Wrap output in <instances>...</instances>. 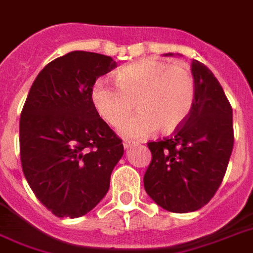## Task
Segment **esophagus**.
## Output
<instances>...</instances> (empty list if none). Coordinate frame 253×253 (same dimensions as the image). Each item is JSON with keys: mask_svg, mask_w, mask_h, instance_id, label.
Returning a JSON list of instances; mask_svg holds the SVG:
<instances>
[{"mask_svg": "<svg viewBox=\"0 0 253 253\" xmlns=\"http://www.w3.org/2000/svg\"><path fill=\"white\" fill-rule=\"evenodd\" d=\"M135 144H138V143H136V142H131V140H125V142H123L125 148H130L132 147V146H135Z\"/></svg>", "mask_w": 253, "mask_h": 253, "instance_id": "34e87169", "label": "esophagus"}]
</instances>
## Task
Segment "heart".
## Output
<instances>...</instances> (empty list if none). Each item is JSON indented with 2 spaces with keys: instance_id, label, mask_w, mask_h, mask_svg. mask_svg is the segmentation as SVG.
<instances>
[{
  "instance_id": "b5f03b06",
  "label": "heart",
  "mask_w": 253,
  "mask_h": 253,
  "mask_svg": "<svg viewBox=\"0 0 253 253\" xmlns=\"http://www.w3.org/2000/svg\"><path fill=\"white\" fill-rule=\"evenodd\" d=\"M115 84L96 81L91 90L92 103L113 127L122 126L136 105L140 113L122 127L127 138L143 139L158 127L167 134L178 130L195 105V80L184 65L142 59L121 69Z\"/></svg>"
}]
</instances>
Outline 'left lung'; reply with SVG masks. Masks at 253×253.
<instances>
[{
  "label": "left lung",
  "mask_w": 253,
  "mask_h": 253,
  "mask_svg": "<svg viewBox=\"0 0 253 253\" xmlns=\"http://www.w3.org/2000/svg\"><path fill=\"white\" fill-rule=\"evenodd\" d=\"M196 98L187 121L171 136L148 142L151 162L144 190L169 212H192L213 198L234 148L232 107L219 81L203 63L191 65Z\"/></svg>",
  "instance_id": "left-lung-1"
}]
</instances>
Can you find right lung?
I'll use <instances>...</instances> for the list:
<instances>
[{
  "label": "right lung",
  "mask_w": 253,
  "mask_h": 253,
  "mask_svg": "<svg viewBox=\"0 0 253 253\" xmlns=\"http://www.w3.org/2000/svg\"><path fill=\"white\" fill-rule=\"evenodd\" d=\"M117 67L113 58L71 51L37 75L19 118V155L29 186L58 217L90 212L110 187L122 139L92 103L95 81Z\"/></svg>",
  "instance_id": "obj_1"
}]
</instances>
